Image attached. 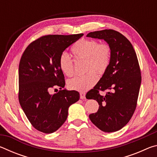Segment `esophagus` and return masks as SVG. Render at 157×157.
<instances>
[{
	"instance_id": "esophagus-1",
	"label": "esophagus",
	"mask_w": 157,
	"mask_h": 157,
	"mask_svg": "<svg viewBox=\"0 0 157 157\" xmlns=\"http://www.w3.org/2000/svg\"><path fill=\"white\" fill-rule=\"evenodd\" d=\"M79 95H80L81 99H84V98H85V94H84V93L81 92L80 94H79Z\"/></svg>"
}]
</instances>
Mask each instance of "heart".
Instances as JSON below:
<instances>
[{"label": "heart", "instance_id": "obj_1", "mask_svg": "<svg viewBox=\"0 0 157 157\" xmlns=\"http://www.w3.org/2000/svg\"><path fill=\"white\" fill-rule=\"evenodd\" d=\"M71 52L76 60H85V71L89 72L69 79L68 86L75 91L85 92L97 83L98 76L94 71L103 74L108 69L111 59V48L108 44H99L94 39H82L73 44ZM59 66L66 76L71 77L74 74L73 60L66 52L60 55Z\"/></svg>", "mask_w": 157, "mask_h": 157}]
</instances>
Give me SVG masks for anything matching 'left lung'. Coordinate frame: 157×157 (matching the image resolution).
Wrapping results in <instances>:
<instances>
[{
  "label": "left lung",
  "mask_w": 157,
  "mask_h": 157,
  "mask_svg": "<svg viewBox=\"0 0 157 157\" xmlns=\"http://www.w3.org/2000/svg\"><path fill=\"white\" fill-rule=\"evenodd\" d=\"M86 36L104 39L111 50L108 69L86 95L100 105L89 118L103 132L118 131L128 123L136 107L141 76L136 52L128 39L116 30L92 32ZM105 90V96L99 94V90Z\"/></svg>",
  "instance_id": "left-lung-1"
}]
</instances>
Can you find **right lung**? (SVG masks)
Returning <instances> with one entry per match:
<instances>
[{
	"label": "right lung",
	"mask_w": 157,
	"mask_h": 157,
	"mask_svg": "<svg viewBox=\"0 0 157 157\" xmlns=\"http://www.w3.org/2000/svg\"><path fill=\"white\" fill-rule=\"evenodd\" d=\"M84 34L46 35L26 48L18 68V100L34 128L50 134L64 123L69 107L79 99L76 91H68L59 66L60 55ZM60 90L51 94L52 88Z\"/></svg>",
	"instance_id": "1"
}]
</instances>
